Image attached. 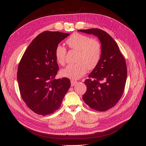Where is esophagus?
<instances>
[{
  "label": "esophagus",
  "mask_w": 146,
  "mask_h": 146,
  "mask_svg": "<svg viewBox=\"0 0 146 146\" xmlns=\"http://www.w3.org/2000/svg\"><path fill=\"white\" fill-rule=\"evenodd\" d=\"M70 83H71V86H74L76 85V84L77 83V81H75L74 80H72L71 81H70Z\"/></svg>",
  "instance_id": "esophagus-1"
}]
</instances>
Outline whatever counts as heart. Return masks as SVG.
I'll return each mask as SVG.
<instances>
[{"label": "heart", "mask_w": 146, "mask_h": 146, "mask_svg": "<svg viewBox=\"0 0 146 146\" xmlns=\"http://www.w3.org/2000/svg\"><path fill=\"white\" fill-rule=\"evenodd\" d=\"M70 48L78 52L76 64H70L61 70L60 74L64 77L73 80L80 78L88 70L94 69L99 63L102 55V45L97 39L75 33L66 40ZM66 50L58 45L56 47L55 56L57 63L63 65L65 62Z\"/></svg>", "instance_id": "heart-1"}]
</instances>
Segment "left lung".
Masks as SVG:
<instances>
[{
  "label": "left lung",
  "instance_id": "8db88e82",
  "mask_svg": "<svg viewBox=\"0 0 146 146\" xmlns=\"http://www.w3.org/2000/svg\"><path fill=\"white\" fill-rule=\"evenodd\" d=\"M94 35L102 45V55L98 66L85 82L87 87L83 99L90 108L99 111L111 108L120 100L127 77V65L116 41L99 29L79 30Z\"/></svg>",
  "mask_w": 146,
  "mask_h": 146
}]
</instances>
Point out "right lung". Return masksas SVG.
Instances as JSON below:
<instances>
[{"instance_id":"right-lung-1","label":"right lung","mask_w":146,"mask_h":146,"mask_svg":"<svg viewBox=\"0 0 146 146\" xmlns=\"http://www.w3.org/2000/svg\"><path fill=\"white\" fill-rule=\"evenodd\" d=\"M69 33L46 31L32 41L22 57L17 73L22 98L35 113L46 116L61 106L70 86L68 78L55 79L58 66L55 52Z\"/></svg>"}]
</instances>
